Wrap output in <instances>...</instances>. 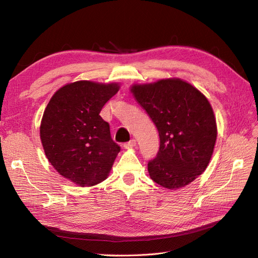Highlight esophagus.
<instances>
[{
	"mask_svg": "<svg viewBox=\"0 0 258 258\" xmlns=\"http://www.w3.org/2000/svg\"><path fill=\"white\" fill-rule=\"evenodd\" d=\"M136 145H137V141H136V140L132 139V140H130L129 142L124 143V144H123V147H124V148H132V147H135Z\"/></svg>",
	"mask_w": 258,
	"mask_h": 258,
	"instance_id": "esophagus-1",
	"label": "esophagus"
}]
</instances>
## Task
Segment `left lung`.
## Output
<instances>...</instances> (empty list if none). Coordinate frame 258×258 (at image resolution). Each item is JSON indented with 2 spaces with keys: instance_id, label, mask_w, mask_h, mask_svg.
Returning a JSON list of instances; mask_svg holds the SVG:
<instances>
[{
  "instance_id": "1",
  "label": "left lung",
  "mask_w": 258,
  "mask_h": 258,
  "mask_svg": "<svg viewBox=\"0 0 258 258\" xmlns=\"http://www.w3.org/2000/svg\"><path fill=\"white\" fill-rule=\"evenodd\" d=\"M131 92L158 130L160 146L147 169L168 189L188 185L208 167L217 129L208 99L179 79L135 85Z\"/></svg>"
}]
</instances>
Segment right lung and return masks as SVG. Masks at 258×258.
<instances>
[{
  "instance_id": "obj_1",
  "label": "right lung",
  "mask_w": 258,
  "mask_h": 258,
  "mask_svg": "<svg viewBox=\"0 0 258 258\" xmlns=\"http://www.w3.org/2000/svg\"><path fill=\"white\" fill-rule=\"evenodd\" d=\"M118 84L80 81L60 88L45 108L40 136L52 167L70 181L93 186L107 177L120 146L100 112Z\"/></svg>"
}]
</instances>
